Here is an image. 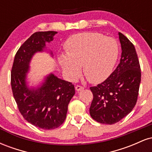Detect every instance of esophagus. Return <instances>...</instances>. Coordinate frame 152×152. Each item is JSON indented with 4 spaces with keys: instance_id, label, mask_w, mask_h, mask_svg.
<instances>
[{
    "instance_id": "esophagus-1",
    "label": "esophagus",
    "mask_w": 152,
    "mask_h": 152,
    "mask_svg": "<svg viewBox=\"0 0 152 152\" xmlns=\"http://www.w3.org/2000/svg\"><path fill=\"white\" fill-rule=\"evenodd\" d=\"M84 89V87L83 86H79V85H77V86H76V90L77 91H81Z\"/></svg>"
}]
</instances>
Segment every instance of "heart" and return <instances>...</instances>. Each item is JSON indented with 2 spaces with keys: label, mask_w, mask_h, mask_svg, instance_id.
<instances>
[{
  "label": "heart",
  "mask_w": 152,
  "mask_h": 152,
  "mask_svg": "<svg viewBox=\"0 0 152 152\" xmlns=\"http://www.w3.org/2000/svg\"><path fill=\"white\" fill-rule=\"evenodd\" d=\"M66 54L59 56L63 73L69 80L78 77L81 66L89 81L98 82L112 72L119 56V45L114 38L99 33H81L66 40Z\"/></svg>",
  "instance_id": "1"
}]
</instances>
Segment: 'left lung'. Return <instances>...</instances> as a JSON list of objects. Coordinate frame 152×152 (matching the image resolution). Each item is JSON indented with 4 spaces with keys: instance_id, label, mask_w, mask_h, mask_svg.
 I'll return each mask as SVG.
<instances>
[{
    "instance_id": "left-lung-1",
    "label": "left lung",
    "mask_w": 152,
    "mask_h": 152,
    "mask_svg": "<svg viewBox=\"0 0 152 152\" xmlns=\"http://www.w3.org/2000/svg\"><path fill=\"white\" fill-rule=\"evenodd\" d=\"M121 43L120 63L104 82L91 87L94 99L90 115L95 121L113 124L128 115L136 105L141 82V69L136 49L118 32Z\"/></svg>"
}]
</instances>
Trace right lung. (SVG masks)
Segmentation results:
<instances>
[{
  "label": "right lung",
  "instance_id": "1",
  "mask_svg": "<svg viewBox=\"0 0 152 152\" xmlns=\"http://www.w3.org/2000/svg\"><path fill=\"white\" fill-rule=\"evenodd\" d=\"M56 31H39L23 43L15 56L11 69V87L19 111L31 124L42 129L58 128L66 117L68 105L75 94L74 86L50 73L38 86H29L27 75L35 53L46 51V43ZM48 52L53 57L51 50Z\"/></svg>",
  "mask_w": 152,
  "mask_h": 152
}]
</instances>
